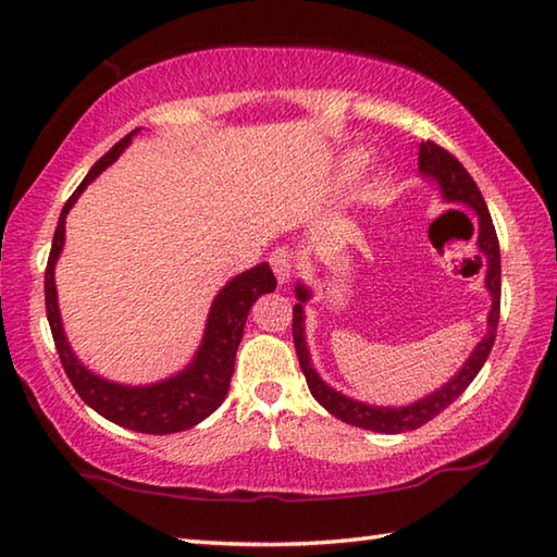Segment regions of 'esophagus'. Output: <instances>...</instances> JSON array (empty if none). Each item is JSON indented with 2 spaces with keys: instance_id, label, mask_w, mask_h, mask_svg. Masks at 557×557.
Here are the masks:
<instances>
[{
  "instance_id": "34e87169",
  "label": "esophagus",
  "mask_w": 557,
  "mask_h": 557,
  "mask_svg": "<svg viewBox=\"0 0 557 557\" xmlns=\"http://www.w3.org/2000/svg\"><path fill=\"white\" fill-rule=\"evenodd\" d=\"M270 265L272 272H275L280 282H289L292 272H294V256L287 248H275V251L270 253Z\"/></svg>"
}]
</instances>
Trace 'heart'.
Here are the masks:
<instances>
[{
	"instance_id": "heart-1",
	"label": "heart",
	"mask_w": 557,
	"mask_h": 557,
	"mask_svg": "<svg viewBox=\"0 0 557 557\" xmlns=\"http://www.w3.org/2000/svg\"><path fill=\"white\" fill-rule=\"evenodd\" d=\"M361 164H363V160H361L359 156H351V158L345 162V174H347V176H354V174H357V172L361 170Z\"/></svg>"
}]
</instances>
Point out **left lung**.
I'll use <instances>...</instances> for the list:
<instances>
[{
	"instance_id": "obj_1",
	"label": "left lung",
	"mask_w": 557,
	"mask_h": 557,
	"mask_svg": "<svg viewBox=\"0 0 557 557\" xmlns=\"http://www.w3.org/2000/svg\"><path fill=\"white\" fill-rule=\"evenodd\" d=\"M419 172L441 184L443 198L449 200V203H465L471 210H476L479 215V227L471 224V234H479L476 236L479 260L481 265L483 263L488 265L486 287L491 292L493 304L488 313V333L479 342L476 349L471 351V357L467 359L465 366H461V371L447 385L435 389V393H431L429 397L413 401L409 407L389 409V407L363 405V401L351 399L347 395L337 393V389H333L330 385H325L323 377L313 371L309 349H306V339H304V311H301V304L309 301L311 292L301 285H297V299L301 304L294 306V315H292L294 349H297L299 366L306 375V383H309L311 395L339 421L357 425V429L375 431V433L417 431L423 423H429L443 409L453 405V401L469 387V383L474 381L476 373L481 371V366L486 363L488 354L493 349L495 333H498V321H500V244H498V234H495V227H493L491 212L486 208V200H483L476 182L471 180V174L465 168H461V162L453 156V152L433 144V140H423L419 146Z\"/></svg>"
}]
</instances>
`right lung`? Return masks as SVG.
<instances>
[{
  "instance_id": "right-lung-1",
  "label": "right lung",
  "mask_w": 557,
  "mask_h": 557,
  "mask_svg": "<svg viewBox=\"0 0 557 557\" xmlns=\"http://www.w3.org/2000/svg\"><path fill=\"white\" fill-rule=\"evenodd\" d=\"M134 134L124 136L120 144L104 152V156L92 164L86 180L78 184L76 191L71 194V198L64 203L54 230L50 258H47L45 268V309L59 361H62L78 397L86 401L90 409H96L100 417L110 419L116 425H124V429H132L138 433L164 435L191 429V425L208 419L210 413L222 405L224 397H227L230 381L234 373L236 349H239V342L244 337L246 315L251 311V306L258 297H263V294H270L277 287V280L272 275L268 263H260L251 270L242 272V275H236L210 306L206 337L194 363L182 373L170 377V381L146 387L116 385L104 381V377H98L96 373H90L86 366L74 357V351H71L64 337L54 289V263L64 246V222L71 206H74L76 198L83 194V188L120 158V152L128 146V140H132Z\"/></svg>"
}]
</instances>
